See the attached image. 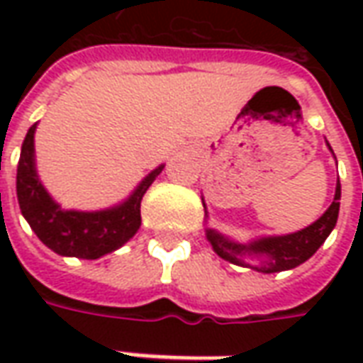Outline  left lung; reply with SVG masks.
I'll use <instances>...</instances> for the list:
<instances>
[{"label": "left lung", "mask_w": 363, "mask_h": 363, "mask_svg": "<svg viewBox=\"0 0 363 363\" xmlns=\"http://www.w3.org/2000/svg\"><path fill=\"white\" fill-rule=\"evenodd\" d=\"M328 150H330V145H328ZM338 210H340V182H336L335 200L327 208V212L323 213L317 221H313L311 225L301 229V231L288 233V235L257 237L249 243H237V241L229 239L220 231L206 228V239L210 241L213 251L218 252L223 260L231 262V264L252 268L257 272L264 274L284 272V270H291V268L303 264L305 260L311 259L313 255L317 252V249L325 243V239L335 229L336 220H338ZM249 256L257 258L259 262L257 265L247 263L246 259Z\"/></svg>", "instance_id": "8db88e82"}]
</instances>
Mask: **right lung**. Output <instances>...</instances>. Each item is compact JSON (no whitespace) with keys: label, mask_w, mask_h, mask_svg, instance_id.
<instances>
[{"label":"right lung","mask_w":363,"mask_h":363,"mask_svg":"<svg viewBox=\"0 0 363 363\" xmlns=\"http://www.w3.org/2000/svg\"><path fill=\"white\" fill-rule=\"evenodd\" d=\"M35 132L36 124H33L21 145L17 165V200L23 218L28 221L36 237L62 257L87 260L101 259L128 243L142 225L140 206L143 194L165 165L153 169L124 202L112 208L96 212L64 210L48 194L36 173Z\"/></svg>","instance_id":"1"}]
</instances>
